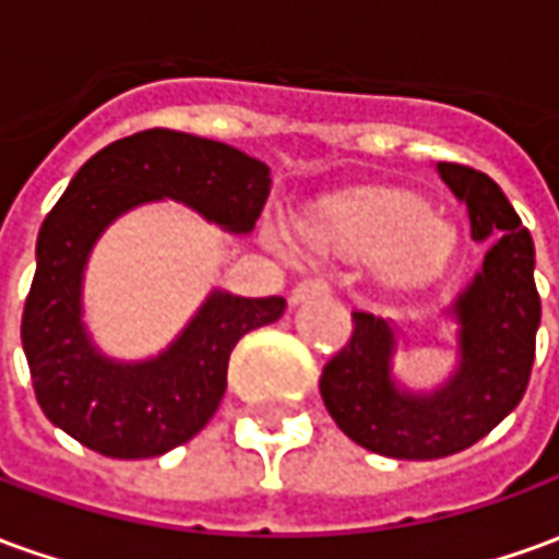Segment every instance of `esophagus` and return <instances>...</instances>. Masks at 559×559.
Here are the masks:
<instances>
[{"mask_svg": "<svg viewBox=\"0 0 559 559\" xmlns=\"http://www.w3.org/2000/svg\"><path fill=\"white\" fill-rule=\"evenodd\" d=\"M329 290H332V287H329L326 278H308V281H302V284H296V287H293L290 302L299 305V302H305V299H311V296H326Z\"/></svg>", "mask_w": 559, "mask_h": 559, "instance_id": "obj_1", "label": "esophagus"}]
</instances>
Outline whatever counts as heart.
Segmentation results:
<instances>
[{"instance_id": "heart-1", "label": "heart", "mask_w": 559, "mask_h": 559, "mask_svg": "<svg viewBox=\"0 0 559 559\" xmlns=\"http://www.w3.org/2000/svg\"><path fill=\"white\" fill-rule=\"evenodd\" d=\"M317 239L356 260H374L392 281L421 284L452 254V230L416 197L377 191L344 200L317 227Z\"/></svg>"}]
</instances>
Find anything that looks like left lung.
<instances>
[{
    "instance_id": "8db88e82",
    "label": "left lung",
    "mask_w": 559,
    "mask_h": 559,
    "mask_svg": "<svg viewBox=\"0 0 559 559\" xmlns=\"http://www.w3.org/2000/svg\"><path fill=\"white\" fill-rule=\"evenodd\" d=\"M437 173L467 206L469 236L491 239L479 272L443 308L455 323L452 371L433 389L404 386L395 374L399 323L353 311L350 344L320 377L323 404L341 431L368 452L401 461L455 455L515 411L527 392L542 320L533 239L500 185L445 160Z\"/></svg>"
}]
</instances>
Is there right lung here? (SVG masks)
<instances>
[{
    "mask_svg": "<svg viewBox=\"0 0 559 559\" xmlns=\"http://www.w3.org/2000/svg\"><path fill=\"white\" fill-rule=\"evenodd\" d=\"M269 167L242 148L170 128L95 152L50 209L23 308V353L35 399L56 428L107 457H155L215 416L236 341L275 323L281 296L209 290L182 332L148 359H116L83 323L86 266L107 227L146 203L176 200L221 230L248 236L269 197Z\"/></svg>",
    "mask_w": 559,
    "mask_h": 559,
    "instance_id": "obj_1",
    "label": "right lung"
}]
</instances>
